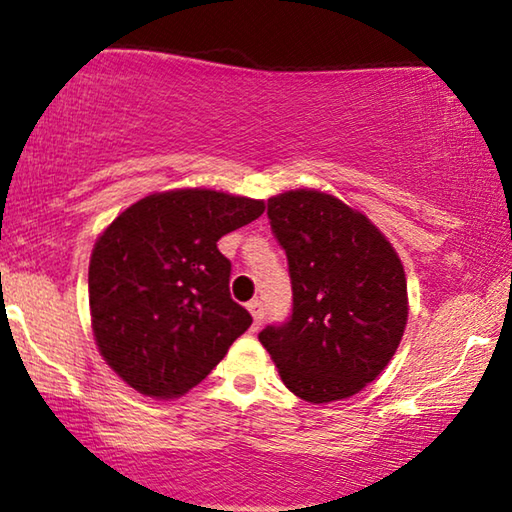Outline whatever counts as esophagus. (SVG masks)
<instances>
[{
    "label": "esophagus",
    "instance_id": "esophagus-1",
    "mask_svg": "<svg viewBox=\"0 0 512 512\" xmlns=\"http://www.w3.org/2000/svg\"><path fill=\"white\" fill-rule=\"evenodd\" d=\"M246 307H248V311H250V314H253V320H255V327H259V325H262V320H264V307H262V302H259V300H250Z\"/></svg>",
    "mask_w": 512,
    "mask_h": 512
}]
</instances>
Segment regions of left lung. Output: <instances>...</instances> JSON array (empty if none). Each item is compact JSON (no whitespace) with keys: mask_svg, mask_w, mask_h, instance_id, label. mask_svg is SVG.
I'll return each instance as SVG.
<instances>
[{"mask_svg":"<svg viewBox=\"0 0 512 512\" xmlns=\"http://www.w3.org/2000/svg\"><path fill=\"white\" fill-rule=\"evenodd\" d=\"M289 259L293 314L259 341L293 395L345 400L388 366L409 320L400 255L366 214L320 189L268 198Z\"/></svg>","mask_w":512,"mask_h":512,"instance_id":"8db88e82","label":"left lung"}]
</instances>
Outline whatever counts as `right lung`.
<instances>
[{
  "label": "right lung",
  "mask_w": 512,
  "mask_h": 512,
  "mask_svg": "<svg viewBox=\"0 0 512 512\" xmlns=\"http://www.w3.org/2000/svg\"><path fill=\"white\" fill-rule=\"evenodd\" d=\"M264 210L248 196L169 189L126 207L97 237L88 271L94 343L137 393L185 395L253 323L230 298V262L216 241Z\"/></svg>",
  "instance_id": "right-lung-1"
}]
</instances>
